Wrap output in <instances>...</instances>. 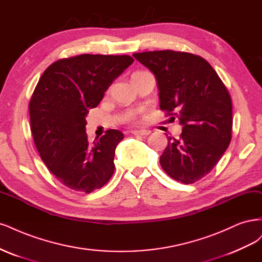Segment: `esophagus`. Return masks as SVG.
<instances>
[{"mask_svg": "<svg viewBox=\"0 0 262 262\" xmlns=\"http://www.w3.org/2000/svg\"><path fill=\"white\" fill-rule=\"evenodd\" d=\"M132 133L133 135H135V136H148L151 132L148 129H141V130H133Z\"/></svg>", "mask_w": 262, "mask_h": 262, "instance_id": "obj_1", "label": "esophagus"}]
</instances>
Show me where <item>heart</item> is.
I'll return each mask as SVG.
<instances>
[{
  "mask_svg": "<svg viewBox=\"0 0 262 262\" xmlns=\"http://www.w3.org/2000/svg\"><path fill=\"white\" fill-rule=\"evenodd\" d=\"M137 73H140V72H136V73H134V74H137ZM129 120H133V116H129Z\"/></svg>",
  "mask_w": 262,
  "mask_h": 262,
  "instance_id": "b5f03b06",
  "label": "heart"
}]
</instances>
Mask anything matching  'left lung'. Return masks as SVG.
<instances>
[{
    "instance_id": "left-lung-1",
    "label": "left lung",
    "mask_w": 262,
    "mask_h": 262,
    "mask_svg": "<svg viewBox=\"0 0 262 262\" xmlns=\"http://www.w3.org/2000/svg\"><path fill=\"white\" fill-rule=\"evenodd\" d=\"M134 57L156 75L160 108L177 116L180 138L168 137L160 157L173 180L192 184L216 165L232 139V99L205 58L188 52L149 51Z\"/></svg>"
}]
</instances>
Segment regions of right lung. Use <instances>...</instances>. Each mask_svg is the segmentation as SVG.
<instances>
[{
  "instance_id": "1",
  "label": "right lung",
  "mask_w": 262,
  "mask_h": 262,
  "mask_svg": "<svg viewBox=\"0 0 262 262\" xmlns=\"http://www.w3.org/2000/svg\"><path fill=\"white\" fill-rule=\"evenodd\" d=\"M133 62L129 55L80 54L57 60L39 79L29 102L33 141L66 187L90 193L112 177L115 148L124 135L108 129L90 142L86 116Z\"/></svg>"
}]
</instances>
